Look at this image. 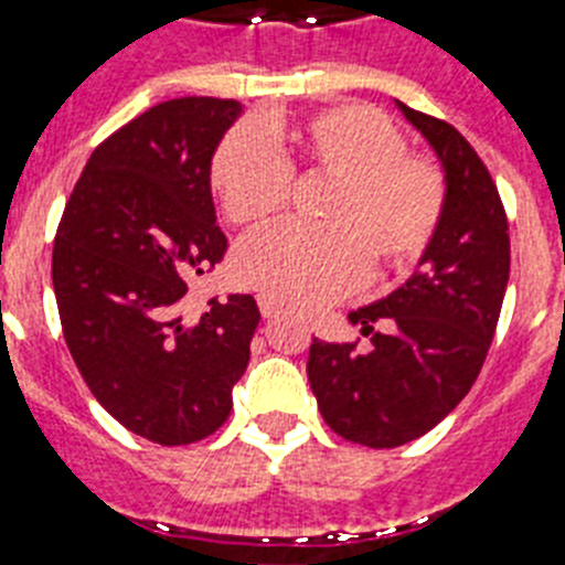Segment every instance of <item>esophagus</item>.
<instances>
[{"mask_svg": "<svg viewBox=\"0 0 565 565\" xmlns=\"http://www.w3.org/2000/svg\"><path fill=\"white\" fill-rule=\"evenodd\" d=\"M257 306H259V313H263V319H271V317H277V313H279V306L274 302L271 297H266V294H259Z\"/></svg>", "mask_w": 565, "mask_h": 565, "instance_id": "34e87169", "label": "esophagus"}]
</instances>
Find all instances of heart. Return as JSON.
<instances>
[{"instance_id":"1","label":"heart","mask_w":565,"mask_h":565,"mask_svg":"<svg viewBox=\"0 0 565 565\" xmlns=\"http://www.w3.org/2000/svg\"><path fill=\"white\" fill-rule=\"evenodd\" d=\"M291 169L331 181L322 228L279 223L234 257L243 286L288 308L328 306L376 268H407L430 246L444 212V178L404 152V138L371 107H333L297 124L237 127L212 158V189L226 217L257 226L282 209Z\"/></svg>"}]
</instances>
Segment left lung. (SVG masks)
<instances>
[{"mask_svg":"<svg viewBox=\"0 0 565 565\" xmlns=\"http://www.w3.org/2000/svg\"><path fill=\"white\" fill-rule=\"evenodd\" d=\"M396 107L441 163V221L413 277L351 311L371 351L313 339L308 353L328 427L373 450L402 447L456 411L481 373L509 282V223L476 149L447 121Z\"/></svg>","mask_w":565,"mask_h":565,"instance_id":"1","label":"left lung"}]
</instances>
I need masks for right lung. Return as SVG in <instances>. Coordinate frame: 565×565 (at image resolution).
Wrapping results in <instances>:
<instances>
[{
	"label": "right lung",
	"mask_w": 565,
	"mask_h": 565,
	"mask_svg": "<svg viewBox=\"0 0 565 565\" xmlns=\"http://www.w3.org/2000/svg\"><path fill=\"white\" fill-rule=\"evenodd\" d=\"M243 113L232 98H174L89 154L53 246L64 342L93 396L163 447L212 436L232 413L259 322L252 294L183 319L194 274L226 252L212 158Z\"/></svg>",
	"instance_id": "right-lung-1"
}]
</instances>
